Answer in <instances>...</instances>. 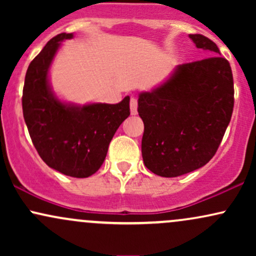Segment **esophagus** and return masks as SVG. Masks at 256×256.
Masks as SVG:
<instances>
[{
    "label": "esophagus",
    "mask_w": 256,
    "mask_h": 256,
    "mask_svg": "<svg viewBox=\"0 0 256 256\" xmlns=\"http://www.w3.org/2000/svg\"><path fill=\"white\" fill-rule=\"evenodd\" d=\"M130 108H131V116H136L138 112H137V100L134 98H131Z\"/></svg>",
    "instance_id": "1"
}]
</instances>
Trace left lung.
Returning a JSON list of instances; mask_svg holds the SVG:
<instances>
[{
  "instance_id": "8db88e82",
  "label": "left lung",
  "mask_w": 256,
  "mask_h": 256,
  "mask_svg": "<svg viewBox=\"0 0 256 256\" xmlns=\"http://www.w3.org/2000/svg\"><path fill=\"white\" fill-rule=\"evenodd\" d=\"M189 37L208 58L178 64L166 82L138 96V114L144 122L143 161L166 178L204 166L218 150L234 110L228 61L210 38Z\"/></svg>"
}]
</instances>
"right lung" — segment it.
<instances>
[{
  "label": "right lung",
  "instance_id": "obj_1",
  "mask_svg": "<svg viewBox=\"0 0 256 256\" xmlns=\"http://www.w3.org/2000/svg\"><path fill=\"white\" fill-rule=\"evenodd\" d=\"M52 38L31 61L22 90V113L34 148L49 167L62 174L86 178L104 164L112 138L130 116V96L116 104L64 102L55 95L49 70L64 40Z\"/></svg>",
  "mask_w": 256,
  "mask_h": 256
}]
</instances>
